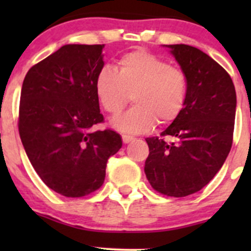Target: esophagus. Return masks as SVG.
Here are the masks:
<instances>
[{
    "mask_svg": "<svg viewBox=\"0 0 251 251\" xmlns=\"http://www.w3.org/2000/svg\"><path fill=\"white\" fill-rule=\"evenodd\" d=\"M132 140H133V137H130V136H125V135L123 136V142H124V143H125V144L130 143V142L132 141Z\"/></svg>",
    "mask_w": 251,
    "mask_h": 251,
    "instance_id": "1",
    "label": "esophagus"
}]
</instances>
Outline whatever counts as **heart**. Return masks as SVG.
<instances>
[{
  "instance_id": "1",
  "label": "heart",
  "mask_w": 251,
  "mask_h": 251,
  "mask_svg": "<svg viewBox=\"0 0 251 251\" xmlns=\"http://www.w3.org/2000/svg\"><path fill=\"white\" fill-rule=\"evenodd\" d=\"M95 92L103 109L113 116L125 108L132 95L135 105L111 124L121 132L137 135L158 121L168 125L178 118L186 104L188 78L179 68L140 50L123 55L116 70L103 67L96 75Z\"/></svg>"
}]
</instances>
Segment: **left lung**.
<instances>
[{
    "label": "left lung",
    "instance_id": "1",
    "mask_svg": "<svg viewBox=\"0 0 251 251\" xmlns=\"http://www.w3.org/2000/svg\"><path fill=\"white\" fill-rule=\"evenodd\" d=\"M188 78L186 104L161 136L146 138L144 174L151 186L169 197L201 191L220 171L232 147L237 96L228 73L203 50L164 45Z\"/></svg>",
    "mask_w": 251,
    "mask_h": 251
}]
</instances>
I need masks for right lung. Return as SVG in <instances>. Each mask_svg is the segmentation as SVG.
<instances>
[{
    "mask_svg": "<svg viewBox=\"0 0 251 251\" xmlns=\"http://www.w3.org/2000/svg\"><path fill=\"white\" fill-rule=\"evenodd\" d=\"M104 45H65L27 72L19 107V135L47 187L69 198L97 191L109 156L123 141L103 121L95 78L104 67Z\"/></svg>",
    "mask_w": 251,
    "mask_h": 251,
    "instance_id": "right-lung-1",
    "label": "right lung"
}]
</instances>
